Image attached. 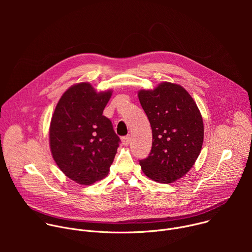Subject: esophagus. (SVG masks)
<instances>
[{
  "mask_svg": "<svg viewBox=\"0 0 252 252\" xmlns=\"http://www.w3.org/2000/svg\"><path fill=\"white\" fill-rule=\"evenodd\" d=\"M129 141H130V136L129 135L122 137V142H123L124 146H127L128 143H129Z\"/></svg>",
  "mask_w": 252,
  "mask_h": 252,
  "instance_id": "esophagus-1",
  "label": "esophagus"
}]
</instances>
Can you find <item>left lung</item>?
<instances>
[{"instance_id": "8db88e82", "label": "left lung", "mask_w": 252, "mask_h": 252, "mask_svg": "<svg viewBox=\"0 0 252 252\" xmlns=\"http://www.w3.org/2000/svg\"><path fill=\"white\" fill-rule=\"evenodd\" d=\"M138 99L153 130L152 150L139 160L141 169L155 182L173 183L192 167L201 151L198 107L182 86L166 82L154 91H140Z\"/></svg>"}]
</instances>
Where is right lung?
<instances>
[{"mask_svg":"<svg viewBox=\"0 0 252 252\" xmlns=\"http://www.w3.org/2000/svg\"><path fill=\"white\" fill-rule=\"evenodd\" d=\"M112 92L96 93L88 83L70 87L60 98L50 126V146L60 169L89 186L107 175L121 139L102 116Z\"/></svg>","mask_w":252,"mask_h":252,"instance_id":"obj_1","label":"right lung"}]
</instances>
